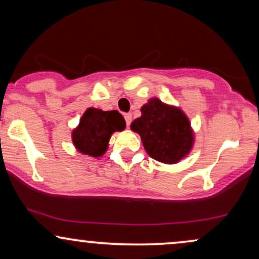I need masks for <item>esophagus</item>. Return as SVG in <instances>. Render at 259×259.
Returning a JSON list of instances; mask_svg holds the SVG:
<instances>
[{
	"instance_id": "esophagus-1",
	"label": "esophagus",
	"mask_w": 259,
	"mask_h": 259,
	"mask_svg": "<svg viewBox=\"0 0 259 259\" xmlns=\"http://www.w3.org/2000/svg\"><path fill=\"white\" fill-rule=\"evenodd\" d=\"M124 118H125L126 126L129 127L130 124H132V114H130V113H125V114H124Z\"/></svg>"
}]
</instances>
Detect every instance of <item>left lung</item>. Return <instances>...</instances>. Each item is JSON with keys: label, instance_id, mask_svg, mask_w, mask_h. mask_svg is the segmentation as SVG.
I'll use <instances>...</instances> for the list:
<instances>
[{"label": "left lung", "instance_id": "left-lung-1", "mask_svg": "<svg viewBox=\"0 0 259 259\" xmlns=\"http://www.w3.org/2000/svg\"><path fill=\"white\" fill-rule=\"evenodd\" d=\"M141 113L132 123V129L140 134L145 150L153 159L173 164L190 152L194 134L179 108L152 99L142 106Z\"/></svg>", "mask_w": 259, "mask_h": 259}]
</instances>
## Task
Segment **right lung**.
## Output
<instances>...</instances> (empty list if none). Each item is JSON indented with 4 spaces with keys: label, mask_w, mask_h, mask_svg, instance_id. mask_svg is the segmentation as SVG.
<instances>
[{
    "label": "right lung",
    "mask_w": 259,
    "mask_h": 259,
    "mask_svg": "<svg viewBox=\"0 0 259 259\" xmlns=\"http://www.w3.org/2000/svg\"><path fill=\"white\" fill-rule=\"evenodd\" d=\"M124 127L125 120L118 111L89 108L80 119L79 126L73 132L72 139L81 153L100 157L106 152L112 134L121 132Z\"/></svg>",
    "instance_id": "obj_1"
}]
</instances>
